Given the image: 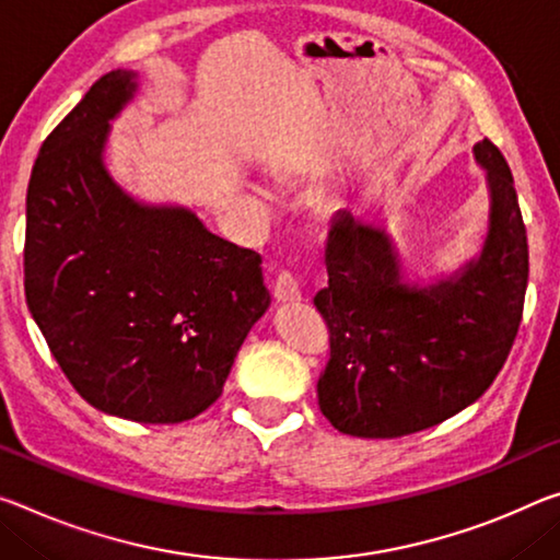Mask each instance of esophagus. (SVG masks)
Listing matches in <instances>:
<instances>
[{
	"instance_id": "1",
	"label": "esophagus",
	"mask_w": 560,
	"mask_h": 560,
	"mask_svg": "<svg viewBox=\"0 0 560 560\" xmlns=\"http://www.w3.org/2000/svg\"><path fill=\"white\" fill-rule=\"evenodd\" d=\"M273 299L281 301V304H294L301 301V289L299 281L291 271H281L277 281H273Z\"/></svg>"
}]
</instances>
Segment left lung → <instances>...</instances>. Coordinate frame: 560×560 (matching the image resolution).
I'll list each match as a JSON object with an SVG mask.
<instances>
[{
    "instance_id": "left-lung-1",
    "label": "left lung",
    "mask_w": 560,
    "mask_h": 560,
    "mask_svg": "<svg viewBox=\"0 0 560 560\" xmlns=\"http://www.w3.org/2000/svg\"><path fill=\"white\" fill-rule=\"evenodd\" d=\"M488 232L451 277L408 281L386 229L343 209L326 242L328 287L314 304L331 334L318 408L334 429L396 439L431 429L481 398L516 339L528 287V242L511 168L478 141Z\"/></svg>"
}]
</instances>
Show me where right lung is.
I'll list each match as a JSON object with an SVG mask.
<instances>
[{
  "label": "right lung",
  "mask_w": 560,
  "mask_h": 560,
  "mask_svg": "<svg viewBox=\"0 0 560 560\" xmlns=\"http://www.w3.org/2000/svg\"><path fill=\"white\" fill-rule=\"evenodd\" d=\"M114 69L44 139L26 189L24 294L86 404L179 423L217 401L271 304L261 256L194 211L131 197L104 164L109 121L137 94Z\"/></svg>",
  "instance_id": "obj_1"
}]
</instances>
